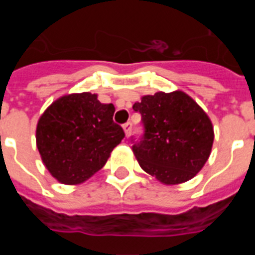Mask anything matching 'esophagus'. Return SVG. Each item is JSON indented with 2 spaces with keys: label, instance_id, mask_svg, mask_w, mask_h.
Here are the masks:
<instances>
[{
  "label": "esophagus",
  "instance_id": "1",
  "mask_svg": "<svg viewBox=\"0 0 255 255\" xmlns=\"http://www.w3.org/2000/svg\"><path fill=\"white\" fill-rule=\"evenodd\" d=\"M131 126H132V124L130 123V121H128V123L124 124V130H125L126 136H129L130 132H131Z\"/></svg>",
  "mask_w": 255,
  "mask_h": 255
}]
</instances>
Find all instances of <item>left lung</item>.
I'll use <instances>...</instances> for the list:
<instances>
[{
    "label": "left lung",
    "mask_w": 255,
    "mask_h": 255,
    "mask_svg": "<svg viewBox=\"0 0 255 255\" xmlns=\"http://www.w3.org/2000/svg\"><path fill=\"white\" fill-rule=\"evenodd\" d=\"M132 110L141 115L143 135L131 136L140 167L167 185L185 182L211 154L213 126L206 112L184 92L144 96Z\"/></svg>",
    "instance_id": "8db88e82"
}]
</instances>
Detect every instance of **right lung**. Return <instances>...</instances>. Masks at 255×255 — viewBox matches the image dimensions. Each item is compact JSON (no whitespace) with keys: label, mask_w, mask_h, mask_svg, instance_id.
Masks as SVG:
<instances>
[{"label":"right lung","mask_w":255,"mask_h":255,"mask_svg":"<svg viewBox=\"0 0 255 255\" xmlns=\"http://www.w3.org/2000/svg\"><path fill=\"white\" fill-rule=\"evenodd\" d=\"M114 112L112 103L103 105L92 93L61 97L47 108L38 121L37 147L52 176L74 185L105 166L125 138Z\"/></svg>","instance_id":"add662e5"}]
</instances>
